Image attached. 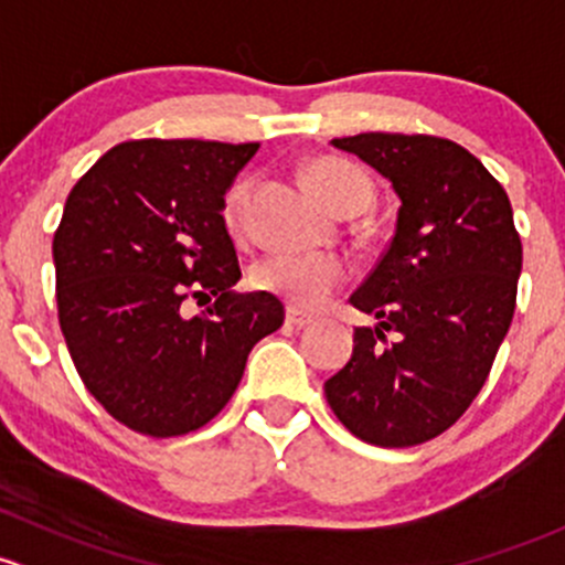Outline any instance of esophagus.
Here are the masks:
<instances>
[{
  "label": "esophagus",
  "instance_id": "obj_1",
  "mask_svg": "<svg viewBox=\"0 0 565 565\" xmlns=\"http://www.w3.org/2000/svg\"><path fill=\"white\" fill-rule=\"evenodd\" d=\"M285 323L296 326V329H305V326L312 323V316H307V312L296 310V307H288V312H285Z\"/></svg>",
  "mask_w": 565,
  "mask_h": 565
}]
</instances>
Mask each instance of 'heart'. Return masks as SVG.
I'll return each instance as SVG.
<instances>
[{
  "label": "heart",
  "mask_w": 565,
  "mask_h": 565,
  "mask_svg": "<svg viewBox=\"0 0 565 565\" xmlns=\"http://www.w3.org/2000/svg\"><path fill=\"white\" fill-rule=\"evenodd\" d=\"M305 177L326 206L342 217H353L370 206L372 184L367 173L342 157H316L307 162ZM247 195V179L236 182L225 195L223 217L231 231L242 228ZM345 277V264L334 255H269L253 266L255 288L282 296L299 307L321 305L331 290L340 288Z\"/></svg>",
  "instance_id": "1"
}]
</instances>
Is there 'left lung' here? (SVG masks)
<instances>
[{"mask_svg": "<svg viewBox=\"0 0 565 565\" xmlns=\"http://www.w3.org/2000/svg\"><path fill=\"white\" fill-rule=\"evenodd\" d=\"M331 147L386 177L399 212L351 296L377 323L353 331L323 392L356 438L405 449L438 438L484 386L514 318L520 234L498 179L455 141L362 132Z\"/></svg>", "mask_w": 565, "mask_h": 565, "instance_id": "obj_1", "label": "left lung"}]
</instances>
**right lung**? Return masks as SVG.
I'll use <instances>...</instances> for the list:
<instances>
[{
	"label": "right lung",
	"instance_id": "obj_1",
	"mask_svg": "<svg viewBox=\"0 0 565 565\" xmlns=\"http://www.w3.org/2000/svg\"><path fill=\"white\" fill-rule=\"evenodd\" d=\"M258 143L143 138L70 190L54 234L56 305L92 397L152 438L193 433L234 397L249 351L282 326L280 299L236 294L223 203ZM188 295H214L195 319Z\"/></svg>",
	"mask_w": 565,
	"mask_h": 565
}]
</instances>
